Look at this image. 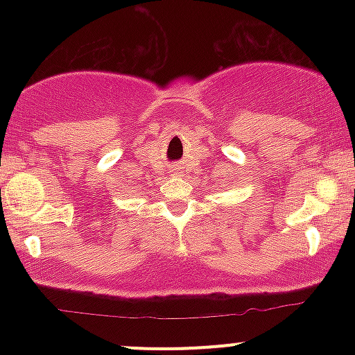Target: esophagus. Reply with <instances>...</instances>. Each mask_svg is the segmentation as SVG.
<instances>
[{
  "label": "esophagus",
  "mask_w": 355,
  "mask_h": 355,
  "mask_svg": "<svg viewBox=\"0 0 355 355\" xmlns=\"http://www.w3.org/2000/svg\"><path fill=\"white\" fill-rule=\"evenodd\" d=\"M173 173H175V175H180V173H182L180 168H173Z\"/></svg>",
  "instance_id": "obj_1"
}]
</instances>
